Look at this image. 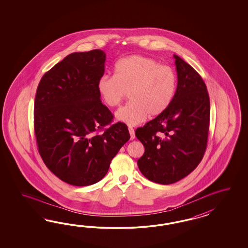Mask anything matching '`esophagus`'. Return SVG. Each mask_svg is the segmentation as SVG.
<instances>
[{
	"mask_svg": "<svg viewBox=\"0 0 248 248\" xmlns=\"http://www.w3.org/2000/svg\"><path fill=\"white\" fill-rule=\"evenodd\" d=\"M129 130V133H130V136H131V140H134L135 137V129L132 127L128 128Z\"/></svg>",
	"mask_w": 248,
	"mask_h": 248,
	"instance_id": "34e87169",
	"label": "esophagus"
}]
</instances>
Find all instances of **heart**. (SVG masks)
Segmentation results:
<instances>
[{"label":"heart","instance_id":"1","mask_svg":"<svg viewBox=\"0 0 248 248\" xmlns=\"http://www.w3.org/2000/svg\"><path fill=\"white\" fill-rule=\"evenodd\" d=\"M177 87L173 69L157 61L141 55H132L118 61L114 75H103L97 90L105 104L116 107L126 96L127 105L115 113L116 120L136 125L147 118L158 116L171 105Z\"/></svg>","mask_w":248,"mask_h":248}]
</instances>
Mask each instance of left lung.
Returning a JSON list of instances; mask_svg holds the SVG:
<instances>
[{
	"label": "left lung",
	"mask_w": 248,
	"mask_h": 248,
	"mask_svg": "<svg viewBox=\"0 0 248 248\" xmlns=\"http://www.w3.org/2000/svg\"><path fill=\"white\" fill-rule=\"evenodd\" d=\"M177 88L165 112L135 131L144 146L137 165L148 180L170 185L199 165L207 143L210 100L202 77L173 54Z\"/></svg>",
	"instance_id": "obj_1"
}]
</instances>
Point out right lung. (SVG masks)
<instances>
[{
  "instance_id": "1",
  "label": "right lung",
  "mask_w": 248,
  "mask_h": 248,
  "mask_svg": "<svg viewBox=\"0 0 248 248\" xmlns=\"http://www.w3.org/2000/svg\"><path fill=\"white\" fill-rule=\"evenodd\" d=\"M102 50L73 53L45 74L34 101V132L46 166L76 186L105 177L111 161L130 139L125 124L102 104L98 80L105 73Z\"/></svg>"
}]
</instances>
